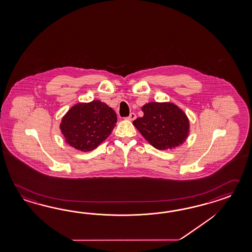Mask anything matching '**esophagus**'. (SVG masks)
I'll return each mask as SVG.
<instances>
[{
	"label": "esophagus",
	"instance_id": "1",
	"mask_svg": "<svg viewBox=\"0 0 252 252\" xmlns=\"http://www.w3.org/2000/svg\"><path fill=\"white\" fill-rule=\"evenodd\" d=\"M135 118H136V115H135V113H131L126 119L129 120V121H134Z\"/></svg>",
	"mask_w": 252,
	"mask_h": 252
}]
</instances>
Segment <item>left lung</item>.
<instances>
[{
	"label": "left lung",
	"mask_w": 252,
	"mask_h": 252,
	"mask_svg": "<svg viewBox=\"0 0 252 252\" xmlns=\"http://www.w3.org/2000/svg\"><path fill=\"white\" fill-rule=\"evenodd\" d=\"M143 117L133 122L146 140L159 150L178 148L189 134V120L177 104L150 102L142 106Z\"/></svg>",
	"instance_id": "8db88e82"
}]
</instances>
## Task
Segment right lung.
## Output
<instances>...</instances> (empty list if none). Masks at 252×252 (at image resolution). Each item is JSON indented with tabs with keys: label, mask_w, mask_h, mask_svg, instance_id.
Instances as JSON below:
<instances>
[{
	"label": "right lung",
	"mask_w": 252,
	"mask_h": 252,
	"mask_svg": "<svg viewBox=\"0 0 252 252\" xmlns=\"http://www.w3.org/2000/svg\"><path fill=\"white\" fill-rule=\"evenodd\" d=\"M116 112L99 100L78 103L63 117L60 124L65 143L83 152L94 150L116 126Z\"/></svg>",
	"instance_id": "1"
}]
</instances>
